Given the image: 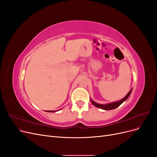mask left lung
I'll return each instance as SVG.
<instances>
[{
	"instance_id": "obj_1",
	"label": "left lung",
	"mask_w": 157,
	"mask_h": 157,
	"mask_svg": "<svg viewBox=\"0 0 157 157\" xmlns=\"http://www.w3.org/2000/svg\"><path fill=\"white\" fill-rule=\"evenodd\" d=\"M132 91V88L130 90V92L126 94V96L124 98H122V99H121V100L117 101H114V102L107 103V104H100V103H98L96 102H95L94 101L92 100V99H90V101H91L92 103L95 107H96L98 108L101 109H103V110H106V111L113 110V109H115L117 108L118 106H120L123 102L125 101L128 98V97L130 96Z\"/></svg>"
}]
</instances>
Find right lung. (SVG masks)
Segmentation results:
<instances>
[{"label":"right lung","instance_id":"add662e5","mask_svg":"<svg viewBox=\"0 0 157 157\" xmlns=\"http://www.w3.org/2000/svg\"><path fill=\"white\" fill-rule=\"evenodd\" d=\"M59 111V110H58ZM46 112H50V113H54V112H56V111H46Z\"/></svg>","mask_w":157,"mask_h":157}]
</instances>
